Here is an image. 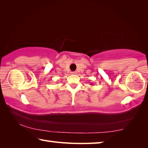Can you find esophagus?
Segmentation results:
<instances>
[{"label": "esophagus", "instance_id": "34e87169", "mask_svg": "<svg viewBox=\"0 0 148 148\" xmlns=\"http://www.w3.org/2000/svg\"><path fill=\"white\" fill-rule=\"evenodd\" d=\"M71 74H74H74H76V72H72Z\"/></svg>", "mask_w": 148, "mask_h": 148}]
</instances>
